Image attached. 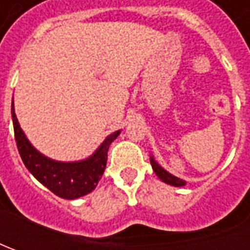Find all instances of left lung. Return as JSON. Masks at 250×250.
I'll return each mask as SVG.
<instances>
[{"mask_svg": "<svg viewBox=\"0 0 250 250\" xmlns=\"http://www.w3.org/2000/svg\"><path fill=\"white\" fill-rule=\"evenodd\" d=\"M150 163H151V167H153V169H154V172L157 174V177L163 181V182H166V184H168V185H172V187H184L185 185V181H182V179H179V178L174 177V175H171L169 172H167L164 168H161L154 161V159L151 157V160H150Z\"/></svg>", "mask_w": 250, "mask_h": 250, "instance_id": "8db88e82", "label": "left lung"}]
</instances>
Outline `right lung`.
I'll return each instance as SVG.
<instances>
[{"mask_svg": "<svg viewBox=\"0 0 250 250\" xmlns=\"http://www.w3.org/2000/svg\"><path fill=\"white\" fill-rule=\"evenodd\" d=\"M11 112L16 146L23 164L33 174V177L39 182H42L44 187L48 188L53 193L62 199H78L90 193L105 169L110 145L117 139L120 130L111 133L90 159L76 163H60L44 157L26 139L19 126V122L16 120L14 103Z\"/></svg>", "mask_w": 250, "mask_h": 250, "instance_id": "obj_1", "label": "right lung"}]
</instances>
